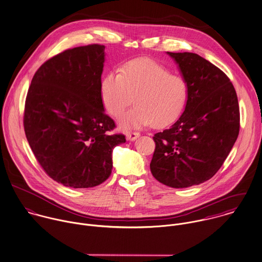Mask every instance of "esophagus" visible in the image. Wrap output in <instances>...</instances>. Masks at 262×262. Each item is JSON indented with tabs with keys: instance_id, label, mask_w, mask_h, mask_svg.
I'll use <instances>...</instances> for the list:
<instances>
[{
	"instance_id": "esophagus-1",
	"label": "esophagus",
	"mask_w": 262,
	"mask_h": 262,
	"mask_svg": "<svg viewBox=\"0 0 262 262\" xmlns=\"http://www.w3.org/2000/svg\"><path fill=\"white\" fill-rule=\"evenodd\" d=\"M140 137V133H127L126 134V140L127 141H135L137 138Z\"/></svg>"
}]
</instances>
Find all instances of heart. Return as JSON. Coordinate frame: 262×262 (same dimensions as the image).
Returning <instances> with one entry per match:
<instances>
[{
	"label": "heart",
	"mask_w": 262,
	"mask_h": 262,
	"mask_svg": "<svg viewBox=\"0 0 262 262\" xmlns=\"http://www.w3.org/2000/svg\"><path fill=\"white\" fill-rule=\"evenodd\" d=\"M189 96L187 81L157 60L143 57L122 66L120 73L109 72L101 83L105 110L119 118L135 102L137 106L119 121L123 130L152 124L163 128L182 114Z\"/></svg>",
	"instance_id": "obj_1"
}]
</instances>
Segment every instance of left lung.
Listing matches in <instances>:
<instances>
[{
	"instance_id": "left-lung-1",
	"label": "left lung",
	"mask_w": 262,
	"mask_h": 262,
	"mask_svg": "<svg viewBox=\"0 0 262 262\" xmlns=\"http://www.w3.org/2000/svg\"><path fill=\"white\" fill-rule=\"evenodd\" d=\"M189 86L180 118L154 135L150 169L159 182L183 188L210 179L233 148L240 129L237 94L228 76L196 53H168Z\"/></svg>"
}]
</instances>
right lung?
Listing matches in <instances>:
<instances>
[{
    "mask_svg": "<svg viewBox=\"0 0 262 262\" xmlns=\"http://www.w3.org/2000/svg\"><path fill=\"white\" fill-rule=\"evenodd\" d=\"M104 46L66 50L34 74L24 108V130L45 172L73 188L94 187L110 176L112 150L125 136L104 112Z\"/></svg>",
    "mask_w": 262,
    "mask_h": 262,
    "instance_id": "1",
    "label": "right lung"
}]
</instances>
